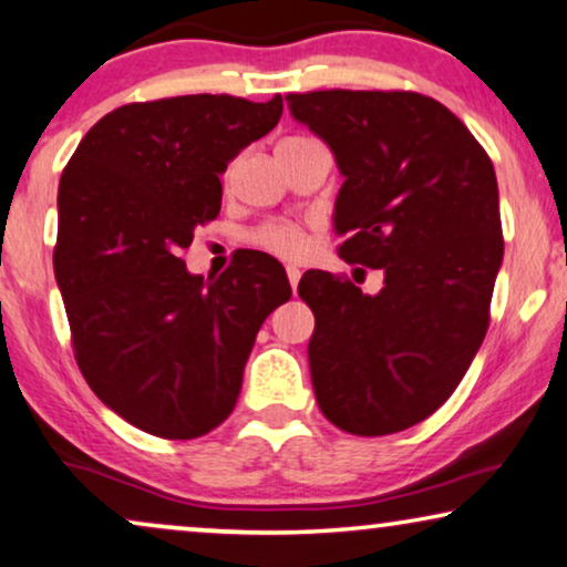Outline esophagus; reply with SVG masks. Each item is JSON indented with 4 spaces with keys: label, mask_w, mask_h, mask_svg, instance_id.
<instances>
[{
    "label": "esophagus",
    "mask_w": 567,
    "mask_h": 567,
    "mask_svg": "<svg viewBox=\"0 0 567 567\" xmlns=\"http://www.w3.org/2000/svg\"><path fill=\"white\" fill-rule=\"evenodd\" d=\"M288 279H290L292 290H296L298 282H300V269L298 267H288Z\"/></svg>",
    "instance_id": "esophagus-1"
}]
</instances>
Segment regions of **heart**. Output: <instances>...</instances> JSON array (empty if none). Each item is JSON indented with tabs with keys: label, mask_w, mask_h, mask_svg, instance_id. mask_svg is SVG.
I'll use <instances>...</instances> for the list:
<instances>
[{
	"label": "heart",
	"mask_w": 567,
	"mask_h": 567,
	"mask_svg": "<svg viewBox=\"0 0 567 567\" xmlns=\"http://www.w3.org/2000/svg\"><path fill=\"white\" fill-rule=\"evenodd\" d=\"M251 244L279 256V259H300L308 251V233L298 223L271 220L251 233Z\"/></svg>",
	"instance_id": "obj_1"
}]
</instances>
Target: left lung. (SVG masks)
<instances>
[{"instance_id": "obj_1", "label": "left lung", "mask_w": 567, "mask_h": 567, "mask_svg": "<svg viewBox=\"0 0 567 567\" xmlns=\"http://www.w3.org/2000/svg\"><path fill=\"white\" fill-rule=\"evenodd\" d=\"M334 153L339 256L383 271L365 296L306 271L311 381L323 417L352 435L417 425L454 394L489 323L503 264L493 161L446 105L404 90L285 97Z\"/></svg>"}]
</instances>
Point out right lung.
Wrapping results in <instances>:
<instances>
[{
	"mask_svg": "<svg viewBox=\"0 0 567 567\" xmlns=\"http://www.w3.org/2000/svg\"><path fill=\"white\" fill-rule=\"evenodd\" d=\"M282 116V97L178 95L105 113L59 181L54 275L74 358L105 406L188 441L233 412L256 331L290 300L285 267L240 254L186 269L194 228L220 215V176Z\"/></svg>",
	"mask_w": 567,
	"mask_h": 567,
	"instance_id": "obj_1",
	"label": "right lung"
}]
</instances>
